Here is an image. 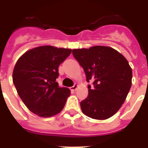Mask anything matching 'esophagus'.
Masks as SVG:
<instances>
[{
  "label": "esophagus",
  "instance_id": "34e87169",
  "mask_svg": "<svg viewBox=\"0 0 148 148\" xmlns=\"http://www.w3.org/2000/svg\"><path fill=\"white\" fill-rule=\"evenodd\" d=\"M77 87H78V85H77V84H74L73 87H70V90H71V91H75L77 89Z\"/></svg>",
  "mask_w": 148,
  "mask_h": 148
}]
</instances>
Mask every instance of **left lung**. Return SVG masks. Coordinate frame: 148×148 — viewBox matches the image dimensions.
Here are the masks:
<instances>
[{"mask_svg":"<svg viewBox=\"0 0 148 148\" xmlns=\"http://www.w3.org/2000/svg\"><path fill=\"white\" fill-rule=\"evenodd\" d=\"M86 74L88 96L81 101L84 115L94 119L110 118L125 102L132 84V70L126 58L109 47L73 49Z\"/></svg>","mask_w":148,"mask_h":148,"instance_id":"1","label":"left lung"}]
</instances>
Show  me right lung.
<instances>
[{"label": "right lung", "mask_w": 148, "mask_h": 148, "mask_svg": "<svg viewBox=\"0 0 148 148\" xmlns=\"http://www.w3.org/2000/svg\"><path fill=\"white\" fill-rule=\"evenodd\" d=\"M70 49L42 46L26 52L15 64L12 80L23 102L31 112L50 117L63 110L70 90L60 87L58 66L70 56Z\"/></svg>", "instance_id": "1"}]
</instances>
